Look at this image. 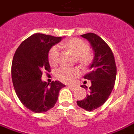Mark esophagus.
<instances>
[{
  "label": "esophagus",
  "instance_id": "esophagus-1",
  "mask_svg": "<svg viewBox=\"0 0 134 134\" xmlns=\"http://www.w3.org/2000/svg\"><path fill=\"white\" fill-rule=\"evenodd\" d=\"M67 87H68L72 90H75L76 88H77V87H76V85H68Z\"/></svg>",
  "mask_w": 134,
  "mask_h": 134
}]
</instances>
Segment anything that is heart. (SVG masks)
<instances>
[{
  "mask_svg": "<svg viewBox=\"0 0 134 134\" xmlns=\"http://www.w3.org/2000/svg\"><path fill=\"white\" fill-rule=\"evenodd\" d=\"M63 47L70 50L77 58V62L81 65H87L91 61V55L89 53L88 45L83 40L79 38H72L67 42L61 44ZM59 48L58 46H54L49 52V62L51 65H56L58 63ZM79 74L78 69L73 67H62L56 72V76L60 81L63 82H72Z\"/></svg>",
  "mask_w": 134,
  "mask_h": 134,
  "instance_id": "obj_1",
  "label": "heart"
}]
</instances>
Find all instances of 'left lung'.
<instances>
[{"label": "left lung", "mask_w": 134, "mask_h": 134, "mask_svg": "<svg viewBox=\"0 0 134 134\" xmlns=\"http://www.w3.org/2000/svg\"><path fill=\"white\" fill-rule=\"evenodd\" d=\"M81 37L90 42L94 55L90 72L84 76L91 82L90 90L86 98L77 101V104L87 111H92L104 104L111 93L116 81V66L112 50L102 38L91 32ZM81 87L87 88L86 85Z\"/></svg>", "instance_id": "8db88e82"}]
</instances>
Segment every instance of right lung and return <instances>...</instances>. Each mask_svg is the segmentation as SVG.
Wrapping results in <instances>:
<instances>
[{"label":"right lung","mask_w":134,"mask_h":134,"mask_svg":"<svg viewBox=\"0 0 134 134\" xmlns=\"http://www.w3.org/2000/svg\"><path fill=\"white\" fill-rule=\"evenodd\" d=\"M62 40L41 33L32 35L18 47L12 64V79L21 103L32 112L41 113L53 108L60 90L65 85L58 81L49 85L41 80L44 71L49 72V52Z\"/></svg>","instance_id":"right-lung-1"}]
</instances>
